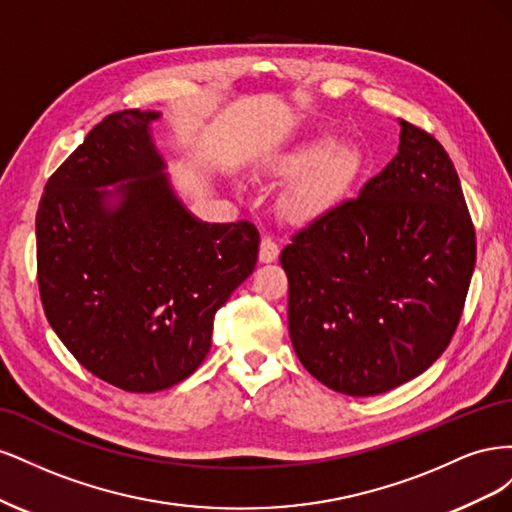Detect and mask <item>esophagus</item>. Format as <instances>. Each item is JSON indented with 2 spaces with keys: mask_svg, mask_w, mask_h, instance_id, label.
Segmentation results:
<instances>
[{
  "mask_svg": "<svg viewBox=\"0 0 512 512\" xmlns=\"http://www.w3.org/2000/svg\"><path fill=\"white\" fill-rule=\"evenodd\" d=\"M277 256H280V247H277V243L269 237L262 239L260 241V252H258L260 262H275Z\"/></svg>",
  "mask_w": 512,
  "mask_h": 512,
  "instance_id": "obj_1",
  "label": "esophagus"
}]
</instances>
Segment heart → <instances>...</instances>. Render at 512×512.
<instances>
[{"mask_svg": "<svg viewBox=\"0 0 512 512\" xmlns=\"http://www.w3.org/2000/svg\"><path fill=\"white\" fill-rule=\"evenodd\" d=\"M275 175L294 179L282 198L292 222H314L342 203L363 170L361 153L339 145L333 136H318L275 162Z\"/></svg>", "mask_w": 512, "mask_h": 512, "instance_id": "b5f03b06", "label": "heart"}]
</instances>
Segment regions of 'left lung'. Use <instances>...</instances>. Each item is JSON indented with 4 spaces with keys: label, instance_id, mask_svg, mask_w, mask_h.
Here are the masks:
<instances>
[{
    "label": "left lung",
    "instance_id": "1",
    "mask_svg": "<svg viewBox=\"0 0 512 512\" xmlns=\"http://www.w3.org/2000/svg\"><path fill=\"white\" fill-rule=\"evenodd\" d=\"M399 126L391 164L280 256L294 352L316 380L352 397L431 367L451 344L476 262L451 158L427 132Z\"/></svg>",
    "mask_w": 512,
    "mask_h": 512
}]
</instances>
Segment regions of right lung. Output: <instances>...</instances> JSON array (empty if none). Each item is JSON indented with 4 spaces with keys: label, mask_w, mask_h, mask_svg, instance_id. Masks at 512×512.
I'll return each instance as SVG.
<instances>
[{
    "label": "right lung",
    "mask_w": 512,
    "mask_h": 512,
    "mask_svg": "<svg viewBox=\"0 0 512 512\" xmlns=\"http://www.w3.org/2000/svg\"><path fill=\"white\" fill-rule=\"evenodd\" d=\"M160 117L132 108L100 121L46 181L36 213L49 324L85 369L128 393L194 374L260 245L254 224H209L183 205L151 136Z\"/></svg>",
    "instance_id": "1"
}]
</instances>
